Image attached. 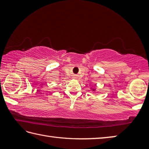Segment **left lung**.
I'll list each match as a JSON object with an SVG mask.
<instances>
[{
    "instance_id": "1",
    "label": "left lung",
    "mask_w": 149,
    "mask_h": 149,
    "mask_svg": "<svg viewBox=\"0 0 149 149\" xmlns=\"http://www.w3.org/2000/svg\"><path fill=\"white\" fill-rule=\"evenodd\" d=\"M91 89H92V88H91ZM92 91H95V89H92Z\"/></svg>"
}]
</instances>
